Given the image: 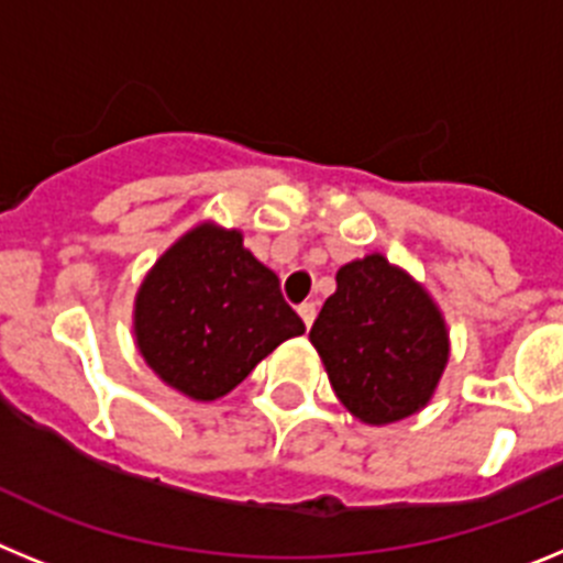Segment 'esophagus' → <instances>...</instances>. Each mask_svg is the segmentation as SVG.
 <instances>
[{
	"mask_svg": "<svg viewBox=\"0 0 563 563\" xmlns=\"http://www.w3.org/2000/svg\"><path fill=\"white\" fill-rule=\"evenodd\" d=\"M298 316H301L305 327H307V330H310L312 321H316V305H312V301H305V305L298 307Z\"/></svg>",
	"mask_w": 563,
	"mask_h": 563,
	"instance_id": "34e87169",
	"label": "esophagus"
}]
</instances>
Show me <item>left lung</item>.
Masks as SVG:
<instances>
[{
	"instance_id": "obj_1",
	"label": "left lung",
	"mask_w": 563,
	"mask_h": 563,
	"mask_svg": "<svg viewBox=\"0 0 563 563\" xmlns=\"http://www.w3.org/2000/svg\"><path fill=\"white\" fill-rule=\"evenodd\" d=\"M310 341L352 417L386 426L420 411L449 363L434 298L380 253L343 265Z\"/></svg>"
}]
</instances>
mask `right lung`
<instances>
[{
  "label": "right lung",
  "mask_w": 563,
  "mask_h": 563,
  "mask_svg": "<svg viewBox=\"0 0 563 563\" xmlns=\"http://www.w3.org/2000/svg\"><path fill=\"white\" fill-rule=\"evenodd\" d=\"M305 332L242 233L206 222L157 258L134 298V338L154 375L191 400H217L278 343Z\"/></svg>",
  "instance_id": "obj_1"
}]
</instances>
